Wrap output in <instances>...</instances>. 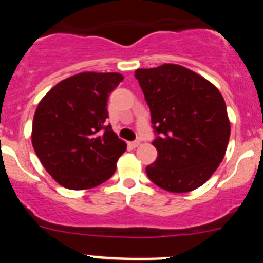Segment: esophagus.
Here are the masks:
<instances>
[{
    "instance_id": "1",
    "label": "esophagus",
    "mask_w": 263,
    "mask_h": 263,
    "mask_svg": "<svg viewBox=\"0 0 263 263\" xmlns=\"http://www.w3.org/2000/svg\"><path fill=\"white\" fill-rule=\"evenodd\" d=\"M139 143H141L139 141H133V142H129V146H130V147L136 148V147H138Z\"/></svg>"
}]
</instances>
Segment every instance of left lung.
I'll return each instance as SVG.
<instances>
[{
    "label": "left lung",
    "mask_w": 263,
    "mask_h": 263,
    "mask_svg": "<svg viewBox=\"0 0 263 263\" xmlns=\"http://www.w3.org/2000/svg\"><path fill=\"white\" fill-rule=\"evenodd\" d=\"M152 113L158 150L146 167L148 179L166 191L190 192L203 185L224 158L231 136L227 105L217 88L178 64L134 73Z\"/></svg>",
    "instance_id": "1"
}]
</instances>
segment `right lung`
<instances>
[{"instance_id":"right-lung-1","label":"right lung","mask_w":263,"mask_h":263,"mask_svg":"<svg viewBox=\"0 0 263 263\" xmlns=\"http://www.w3.org/2000/svg\"><path fill=\"white\" fill-rule=\"evenodd\" d=\"M124 80L116 72H81L58 83L39 103L31 141L39 160L60 185L88 190L116 171L126 143L106 125L108 97Z\"/></svg>"}]
</instances>
